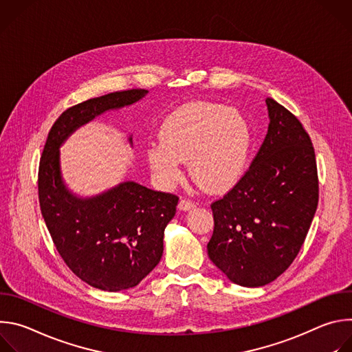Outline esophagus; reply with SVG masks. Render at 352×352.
Masks as SVG:
<instances>
[{
  "mask_svg": "<svg viewBox=\"0 0 352 352\" xmlns=\"http://www.w3.org/2000/svg\"><path fill=\"white\" fill-rule=\"evenodd\" d=\"M178 208H179L181 210H189V209L195 208V202H193V200H190V199L184 197V199H181V200H179V205H178Z\"/></svg>",
  "mask_w": 352,
  "mask_h": 352,
  "instance_id": "1",
  "label": "esophagus"
}]
</instances>
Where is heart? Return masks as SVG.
<instances>
[{"instance_id": "b5f03b06", "label": "heart", "mask_w": 352, "mask_h": 352, "mask_svg": "<svg viewBox=\"0 0 352 352\" xmlns=\"http://www.w3.org/2000/svg\"><path fill=\"white\" fill-rule=\"evenodd\" d=\"M162 143L148 146L150 170L166 188L181 178L188 160L192 179L208 192L228 189L242 177L252 133L238 110L195 102L175 110L162 125Z\"/></svg>"}]
</instances>
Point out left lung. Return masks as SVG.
<instances>
[{
	"instance_id": "obj_1",
	"label": "left lung",
	"mask_w": 352,
	"mask_h": 352,
	"mask_svg": "<svg viewBox=\"0 0 352 352\" xmlns=\"http://www.w3.org/2000/svg\"><path fill=\"white\" fill-rule=\"evenodd\" d=\"M270 124L252 164L210 205V261L235 284L262 287L283 274L304 245L319 202L315 148L299 120L266 100Z\"/></svg>"
}]
</instances>
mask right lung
I'll return each instance as SVG.
<instances>
[{
  "mask_svg": "<svg viewBox=\"0 0 352 352\" xmlns=\"http://www.w3.org/2000/svg\"><path fill=\"white\" fill-rule=\"evenodd\" d=\"M146 93L121 90L67 109L50 129L38 164L40 210L60 256L82 281L103 291L132 288L159 265L164 228L175 216L179 197L124 182L79 199L61 179L58 148L80 125L129 106Z\"/></svg>",
  "mask_w": 352,
  "mask_h": 352,
  "instance_id": "add662e5",
  "label": "right lung"
}]
</instances>
